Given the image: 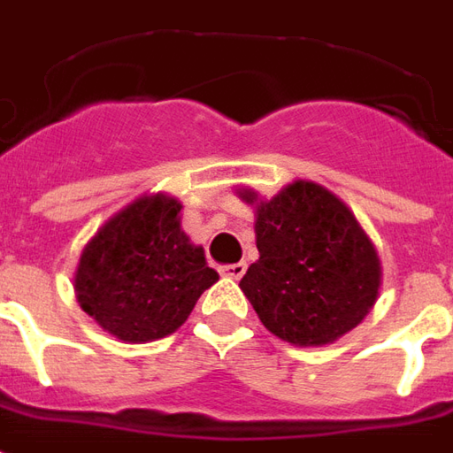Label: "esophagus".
<instances>
[{"instance_id":"esophagus-1","label":"esophagus","mask_w":453,"mask_h":453,"mask_svg":"<svg viewBox=\"0 0 453 453\" xmlns=\"http://www.w3.org/2000/svg\"><path fill=\"white\" fill-rule=\"evenodd\" d=\"M243 273H246V263H234V265H224L221 268V275H226L232 280H239Z\"/></svg>"}]
</instances>
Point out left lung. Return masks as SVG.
<instances>
[{
	"instance_id": "obj_1",
	"label": "left lung",
	"mask_w": 453,
	"mask_h": 453,
	"mask_svg": "<svg viewBox=\"0 0 453 453\" xmlns=\"http://www.w3.org/2000/svg\"><path fill=\"white\" fill-rule=\"evenodd\" d=\"M258 261L242 290L263 326L295 346L334 344L364 322L380 290V258L354 211L310 180H295L271 200L253 190Z\"/></svg>"
}]
</instances>
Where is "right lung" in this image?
Returning <instances> with one entry per match:
<instances>
[{"label":"right lung","instance_id":"add662e5","mask_svg":"<svg viewBox=\"0 0 453 453\" xmlns=\"http://www.w3.org/2000/svg\"><path fill=\"white\" fill-rule=\"evenodd\" d=\"M180 210V202L163 192L143 195L104 221L80 253V307L121 342L173 334L219 280L204 249L182 232Z\"/></svg>","mask_w":453,"mask_h":453}]
</instances>
